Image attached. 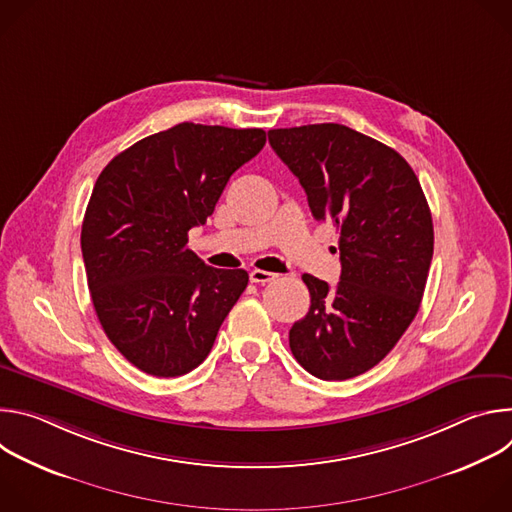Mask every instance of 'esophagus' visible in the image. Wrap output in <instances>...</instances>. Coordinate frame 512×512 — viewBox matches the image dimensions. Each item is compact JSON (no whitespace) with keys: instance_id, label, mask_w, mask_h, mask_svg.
I'll use <instances>...</instances> for the list:
<instances>
[{"instance_id":"obj_1","label":"esophagus","mask_w":512,"mask_h":512,"mask_svg":"<svg viewBox=\"0 0 512 512\" xmlns=\"http://www.w3.org/2000/svg\"><path fill=\"white\" fill-rule=\"evenodd\" d=\"M249 277H251V281H253V283H269V281H273L277 275H275V273H271V271L253 269V271L249 273Z\"/></svg>"}]
</instances>
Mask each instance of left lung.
Segmentation results:
<instances>
[{
  "label": "left lung",
  "instance_id": "obj_1",
  "mask_svg": "<svg viewBox=\"0 0 512 512\" xmlns=\"http://www.w3.org/2000/svg\"><path fill=\"white\" fill-rule=\"evenodd\" d=\"M269 143L338 233L342 273L330 287L304 273L310 312L289 348L322 381L379 364L413 322L431 265L433 223L421 184L389 145L346 125L269 129Z\"/></svg>",
  "mask_w": 512,
  "mask_h": 512
}]
</instances>
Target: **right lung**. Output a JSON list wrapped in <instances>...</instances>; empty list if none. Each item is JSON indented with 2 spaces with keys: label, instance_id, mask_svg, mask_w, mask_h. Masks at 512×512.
<instances>
[{
  "label": "right lung",
  "instance_id": "add662e5",
  "mask_svg": "<svg viewBox=\"0 0 512 512\" xmlns=\"http://www.w3.org/2000/svg\"><path fill=\"white\" fill-rule=\"evenodd\" d=\"M263 145V129L178 123L133 143L97 178L81 231L91 300L139 371L168 379L196 369L245 291V269L208 267L186 245Z\"/></svg>",
  "mask_w": 512,
  "mask_h": 512
}]
</instances>
